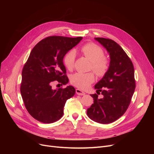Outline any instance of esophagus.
Listing matches in <instances>:
<instances>
[{
    "instance_id": "1",
    "label": "esophagus",
    "mask_w": 154,
    "mask_h": 154,
    "mask_svg": "<svg viewBox=\"0 0 154 154\" xmlns=\"http://www.w3.org/2000/svg\"><path fill=\"white\" fill-rule=\"evenodd\" d=\"M75 92H76V94L79 95H84L85 94V92H84L83 91H82L81 90L79 89V88H77V89L75 90Z\"/></svg>"
}]
</instances>
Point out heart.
Wrapping results in <instances>:
<instances>
[{
	"label": "heart",
	"instance_id": "b5f03b06",
	"mask_svg": "<svg viewBox=\"0 0 154 154\" xmlns=\"http://www.w3.org/2000/svg\"><path fill=\"white\" fill-rule=\"evenodd\" d=\"M80 51L85 57L91 62V69L98 76H102L107 71L109 66L108 59L103 56L102 48L94 44H87L80 48ZM75 59V52L70 50L63 57V62L65 67L72 70L74 67ZM95 80V76L92 72H77L72 75L70 79L72 84L80 88L85 89Z\"/></svg>",
	"mask_w": 154,
	"mask_h": 154
}]
</instances>
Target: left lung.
Returning <instances> with one entry per match:
<instances>
[{"mask_svg": "<svg viewBox=\"0 0 154 154\" xmlns=\"http://www.w3.org/2000/svg\"><path fill=\"white\" fill-rule=\"evenodd\" d=\"M109 53L110 66L103 77L95 85L97 94L91 95L94 103L87 114L99 124H110L122 116L130 105L135 88L132 62L117 42L110 38H95ZM100 93L102 98L98 97Z\"/></svg>", "mask_w": 154, "mask_h": 154, "instance_id": "1", "label": "left lung"}]
</instances>
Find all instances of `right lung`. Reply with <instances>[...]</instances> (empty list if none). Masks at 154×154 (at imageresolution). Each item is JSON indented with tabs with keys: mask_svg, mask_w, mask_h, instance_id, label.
Returning <instances> with one entry per match:
<instances>
[{
	"mask_svg": "<svg viewBox=\"0 0 154 154\" xmlns=\"http://www.w3.org/2000/svg\"><path fill=\"white\" fill-rule=\"evenodd\" d=\"M82 39V37H47L35 45L24 64L21 95L30 115L39 122L50 124L59 120L66 101L74 95V87L54 90L52 85L54 82L62 85L68 83L63 57Z\"/></svg>",
	"mask_w": 154,
	"mask_h": 154,
	"instance_id": "obj_1",
	"label": "right lung"
}]
</instances>
